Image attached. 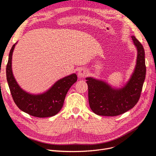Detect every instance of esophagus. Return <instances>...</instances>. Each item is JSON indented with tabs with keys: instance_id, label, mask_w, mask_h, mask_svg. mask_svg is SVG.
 I'll list each match as a JSON object with an SVG mask.
<instances>
[{
	"instance_id": "34e87169",
	"label": "esophagus",
	"mask_w": 156,
	"mask_h": 156,
	"mask_svg": "<svg viewBox=\"0 0 156 156\" xmlns=\"http://www.w3.org/2000/svg\"><path fill=\"white\" fill-rule=\"evenodd\" d=\"M88 74V71L85 68H81L78 71V75L80 78H85Z\"/></svg>"
}]
</instances>
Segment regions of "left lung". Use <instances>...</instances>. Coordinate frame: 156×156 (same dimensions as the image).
<instances>
[{"instance_id":"obj_1","label":"left lung","mask_w":156,"mask_h":156,"mask_svg":"<svg viewBox=\"0 0 156 156\" xmlns=\"http://www.w3.org/2000/svg\"><path fill=\"white\" fill-rule=\"evenodd\" d=\"M132 38L137 48L136 64L125 86L115 89L104 81L91 77L86 78L90 107L97 115H120L132 109L140 99L146 75L145 51L143 45L135 37Z\"/></svg>"}]
</instances>
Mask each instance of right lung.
I'll return each mask as SVG.
<instances>
[{
  "label": "right lung",
  "mask_w": 156,
  "mask_h": 156,
  "mask_svg": "<svg viewBox=\"0 0 156 156\" xmlns=\"http://www.w3.org/2000/svg\"><path fill=\"white\" fill-rule=\"evenodd\" d=\"M16 44L11 49L6 66V77L8 85L16 105L23 112L37 118L51 117L58 113L63 106L70 87L77 81V76L73 73L57 81L46 92L33 95L20 88L12 71V55Z\"/></svg>",
  "instance_id": "right-lung-1"
}]
</instances>
